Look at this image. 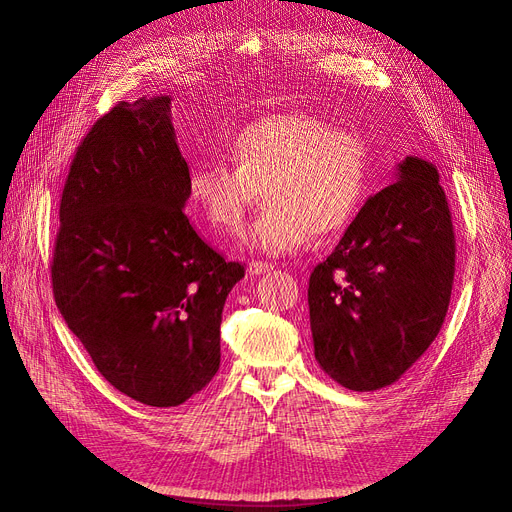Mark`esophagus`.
<instances>
[{
    "label": "esophagus",
    "mask_w": 512,
    "mask_h": 512,
    "mask_svg": "<svg viewBox=\"0 0 512 512\" xmlns=\"http://www.w3.org/2000/svg\"><path fill=\"white\" fill-rule=\"evenodd\" d=\"M247 271H250V275H262V273H269V271H273V265H269V262L252 260L250 265H247Z\"/></svg>",
    "instance_id": "1"
}]
</instances>
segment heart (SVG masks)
Wrapping results in <instances>:
<instances>
[{"label":"heart","instance_id":"heart-1","mask_svg":"<svg viewBox=\"0 0 512 512\" xmlns=\"http://www.w3.org/2000/svg\"><path fill=\"white\" fill-rule=\"evenodd\" d=\"M228 162H200L188 175V205L211 232H235L258 196L267 207L241 243L262 256L297 252L309 237L342 230L367 188L359 136L307 113H277L239 128Z\"/></svg>","mask_w":512,"mask_h":512}]
</instances>
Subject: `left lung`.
I'll use <instances>...</instances> for the list:
<instances>
[{
  "mask_svg": "<svg viewBox=\"0 0 512 512\" xmlns=\"http://www.w3.org/2000/svg\"><path fill=\"white\" fill-rule=\"evenodd\" d=\"M455 275V235L440 173L408 156L369 196L309 277L320 367L350 391L397 382L440 333Z\"/></svg>",
  "mask_w": 512,
  "mask_h": 512,
  "instance_id": "8db88e82",
  "label": "left lung"
}]
</instances>
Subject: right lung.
Masks as SVG:
<instances>
[{
  "label": "right lung",
  "instance_id": "obj_1",
  "mask_svg": "<svg viewBox=\"0 0 512 512\" xmlns=\"http://www.w3.org/2000/svg\"><path fill=\"white\" fill-rule=\"evenodd\" d=\"M188 175L170 98L119 102L76 149L59 205V312L117 391L156 408L220 369L224 303L245 275L183 213Z\"/></svg>",
  "mask_w": 512,
  "mask_h": 512
}]
</instances>
